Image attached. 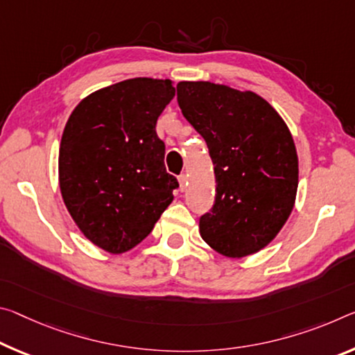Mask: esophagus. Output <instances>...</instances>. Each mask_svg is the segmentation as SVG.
I'll return each mask as SVG.
<instances>
[{
  "label": "esophagus",
  "instance_id": "esophagus-1",
  "mask_svg": "<svg viewBox=\"0 0 355 355\" xmlns=\"http://www.w3.org/2000/svg\"><path fill=\"white\" fill-rule=\"evenodd\" d=\"M178 184H180V191H184L188 187V175L187 173H182V175L178 177Z\"/></svg>",
  "mask_w": 355,
  "mask_h": 355
}]
</instances>
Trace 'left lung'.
<instances>
[{
    "mask_svg": "<svg viewBox=\"0 0 355 355\" xmlns=\"http://www.w3.org/2000/svg\"><path fill=\"white\" fill-rule=\"evenodd\" d=\"M177 101L215 166V205L200 218V237L232 259L263 250L297 198L299 157L288 125L259 94L221 83L180 82Z\"/></svg>",
    "mask_w": 355,
    "mask_h": 355,
    "instance_id": "obj_1",
    "label": "left lung"
}]
</instances>
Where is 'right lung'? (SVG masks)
Wrapping results in <instances>:
<instances>
[{
	"label": "right lung",
	"mask_w": 355,
	"mask_h": 355,
	"mask_svg": "<svg viewBox=\"0 0 355 355\" xmlns=\"http://www.w3.org/2000/svg\"><path fill=\"white\" fill-rule=\"evenodd\" d=\"M173 96L168 78H129L83 98L64 126L61 198L80 232L110 254L137 246L173 200L178 182L156 134Z\"/></svg>",
	"instance_id": "1"
}]
</instances>
